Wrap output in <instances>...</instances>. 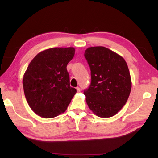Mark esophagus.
I'll return each instance as SVG.
<instances>
[{"instance_id": "obj_1", "label": "esophagus", "mask_w": 158, "mask_h": 158, "mask_svg": "<svg viewBox=\"0 0 158 158\" xmlns=\"http://www.w3.org/2000/svg\"><path fill=\"white\" fill-rule=\"evenodd\" d=\"M76 89H77V91L78 92V93H79V92H80V90H81V89H80V88H79V87H77V88H76Z\"/></svg>"}]
</instances>
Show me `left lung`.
Wrapping results in <instances>:
<instances>
[{
	"label": "left lung",
	"instance_id": "8db88e82",
	"mask_svg": "<svg viewBox=\"0 0 158 158\" xmlns=\"http://www.w3.org/2000/svg\"><path fill=\"white\" fill-rule=\"evenodd\" d=\"M84 56L90 69L91 82L84 94L90 110L98 116L116 115L129 98L132 87L124 58L104 47H92Z\"/></svg>",
	"mask_w": 158,
	"mask_h": 158
}]
</instances>
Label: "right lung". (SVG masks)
Wrapping results in <instances>:
<instances>
[{
    "label": "right lung",
    "mask_w": 158,
    "mask_h": 158,
    "mask_svg": "<svg viewBox=\"0 0 158 158\" xmlns=\"http://www.w3.org/2000/svg\"><path fill=\"white\" fill-rule=\"evenodd\" d=\"M73 47H56L35 56L23 75L25 97L39 116L50 118L64 113L77 93L70 86L67 65L73 59Z\"/></svg>",
    "instance_id": "add662e5"
}]
</instances>
